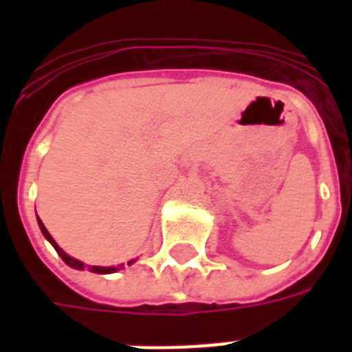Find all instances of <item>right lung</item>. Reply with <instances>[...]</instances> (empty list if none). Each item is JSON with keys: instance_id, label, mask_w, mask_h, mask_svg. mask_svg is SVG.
Returning <instances> with one entry per match:
<instances>
[{"instance_id": "add662e5", "label": "right lung", "mask_w": 352, "mask_h": 352, "mask_svg": "<svg viewBox=\"0 0 352 352\" xmlns=\"http://www.w3.org/2000/svg\"><path fill=\"white\" fill-rule=\"evenodd\" d=\"M38 225H40V228H41V234L45 235V239L49 241V243H51L52 246H54V250L58 252V254H60V257H62L63 261L67 263L69 267H73V268H76V270H84V263L82 261H78V259H74V257H71V256H67V254H65V252L62 250V248H60V246H58V243L54 239H52V235L49 234V232H47V228L45 226H43V223H41L40 219H38ZM133 261H129L127 263V265H131ZM91 270V272H96V274H111V272H117L118 268L117 267H87Z\"/></svg>"}]
</instances>
